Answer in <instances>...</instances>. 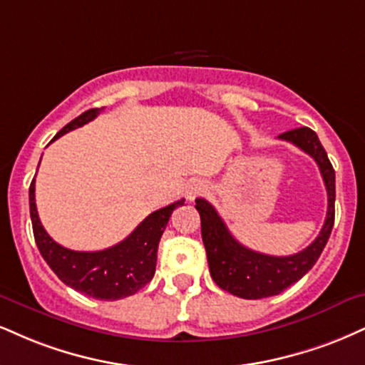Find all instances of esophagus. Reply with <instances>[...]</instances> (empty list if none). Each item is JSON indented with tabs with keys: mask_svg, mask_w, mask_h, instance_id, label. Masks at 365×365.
I'll return each mask as SVG.
<instances>
[{
	"mask_svg": "<svg viewBox=\"0 0 365 365\" xmlns=\"http://www.w3.org/2000/svg\"><path fill=\"white\" fill-rule=\"evenodd\" d=\"M205 190H207V183H205L204 180H190L187 185V190H185L187 199L194 200L197 195L202 194V192H205Z\"/></svg>",
	"mask_w": 365,
	"mask_h": 365,
	"instance_id": "obj_1",
	"label": "esophagus"
}]
</instances>
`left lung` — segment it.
Segmentation results:
<instances>
[{
    "mask_svg": "<svg viewBox=\"0 0 365 365\" xmlns=\"http://www.w3.org/2000/svg\"><path fill=\"white\" fill-rule=\"evenodd\" d=\"M279 139L292 143L318 165L328 194V210L318 238L302 252L289 257H272L253 252L232 238L217 210L204 199H195L200 214L202 241L207 253L210 277L225 291L243 299L277 296L313 269L330 238L335 222V170L318 135L309 127L287 130Z\"/></svg>",
    "mask_w": 365,
    "mask_h": 365,
    "instance_id": "8db88e82",
    "label": "left lung"
}]
</instances>
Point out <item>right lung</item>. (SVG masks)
<instances>
[{"instance_id": "obj_1", "label": "right lung", "mask_w": 365, "mask_h": 365, "mask_svg": "<svg viewBox=\"0 0 365 365\" xmlns=\"http://www.w3.org/2000/svg\"><path fill=\"white\" fill-rule=\"evenodd\" d=\"M102 108L83 112L80 117L64 125L52 140L93 120ZM29 202L35 243L57 277L74 291L95 299L117 301L133 296L155 277L161 235L168 225L171 212L178 205H183L185 200L180 199L163 209L155 210L124 241L100 252H74L61 247L47 235L35 205V178L29 188Z\"/></svg>"}]
</instances>
